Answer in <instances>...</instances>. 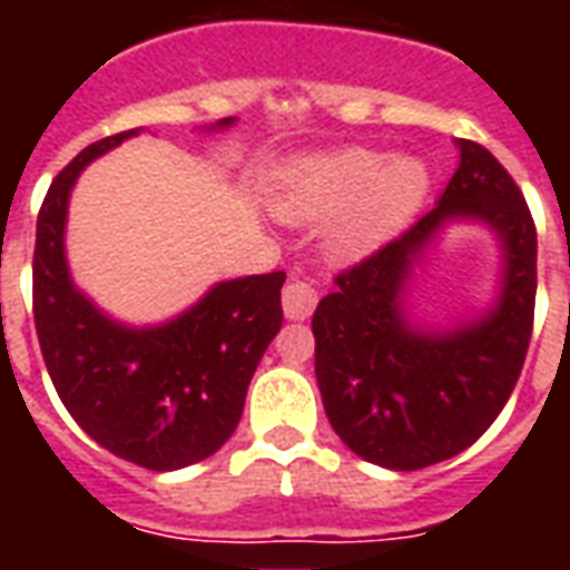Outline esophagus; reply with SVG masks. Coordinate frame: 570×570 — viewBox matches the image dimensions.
<instances>
[{"mask_svg": "<svg viewBox=\"0 0 570 570\" xmlns=\"http://www.w3.org/2000/svg\"><path fill=\"white\" fill-rule=\"evenodd\" d=\"M284 314L289 321H308L314 308H317V289L308 284V281H298L293 277L289 284L284 286Z\"/></svg>", "mask_w": 570, "mask_h": 570, "instance_id": "34e87169", "label": "esophagus"}]
</instances>
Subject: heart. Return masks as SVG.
Wrapping results in <instances>:
<instances>
[{
	"label": "heart",
	"instance_id": "heart-1",
	"mask_svg": "<svg viewBox=\"0 0 570 570\" xmlns=\"http://www.w3.org/2000/svg\"><path fill=\"white\" fill-rule=\"evenodd\" d=\"M430 188L424 161L375 149L311 155L289 167L277 210L293 223H326V247L338 259L370 256L394 240L419 213Z\"/></svg>",
	"mask_w": 570,
	"mask_h": 570
}]
</instances>
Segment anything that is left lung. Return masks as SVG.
<instances>
[{
  "label": "left lung",
  "mask_w": 570,
  "mask_h": 570,
  "mask_svg": "<svg viewBox=\"0 0 570 570\" xmlns=\"http://www.w3.org/2000/svg\"><path fill=\"white\" fill-rule=\"evenodd\" d=\"M461 161L436 207L370 259L335 277L311 317L323 409L347 449L387 470H421L464 452L491 428L525 363L538 232L513 176L485 146L458 140ZM482 222L502 244V289L476 322L415 327L411 274L445 224Z\"/></svg>",
  "instance_id": "obj_1"
}]
</instances>
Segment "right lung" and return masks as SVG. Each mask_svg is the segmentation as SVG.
<instances>
[{"label":"right lung","mask_w":570,"mask_h":570,"mask_svg":"<svg viewBox=\"0 0 570 570\" xmlns=\"http://www.w3.org/2000/svg\"><path fill=\"white\" fill-rule=\"evenodd\" d=\"M223 118L213 128H228ZM125 130L91 142L57 174L36 223L32 317L45 366L79 428L130 464L179 470L219 452L235 433L253 372L284 323L286 274H249L210 286L179 317L128 326L72 284L67 210L79 174Z\"/></svg>","instance_id":"right-lung-1"}]
</instances>
